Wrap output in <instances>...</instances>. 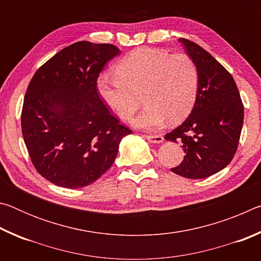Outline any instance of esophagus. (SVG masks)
Returning <instances> with one entry per match:
<instances>
[{"mask_svg":"<svg viewBox=\"0 0 261 261\" xmlns=\"http://www.w3.org/2000/svg\"><path fill=\"white\" fill-rule=\"evenodd\" d=\"M149 143H154V144H160L163 141V137L160 135H154V136H145Z\"/></svg>","mask_w":261,"mask_h":261,"instance_id":"34e87169","label":"esophagus"}]
</instances>
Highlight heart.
<instances>
[{"label": "heart", "instance_id": "heart-1", "mask_svg": "<svg viewBox=\"0 0 261 261\" xmlns=\"http://www.w3.org/2000/svg\"><path fill=\"white\" fill-rule=\"evenodd\" d=\"M116 77L102 74L96 91L103 103L122 121L132 117L146 105L132 124L144 130H155L182 121L191 112L197 98L199 73L191 57L154 48L132 50L115 65Z\"/></svg>", "mask_w": 261, "mask_h": 261}]
</instances>
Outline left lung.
Here are the masks:
<instances>
[{
    "mask_svg": "<svg viewBox=\"0 0 261 261\" xmlns=\"http://www.w3.org/2000/svg\"><path fill=\"white\" fill-rule=\"evenodd\" d=\"M199 73L196 102L182 124L165 136L182 141L184 159L171 171L183 177L200 179L226 168L237 151L244 120L240 92L235 81L208 51L180 38Z\"/></svg>",
    "mask_w": 261,
    "mask_h": 261,
    "instance_id": "left-lung-1",
    "label": "left lung"
}]
</instances>
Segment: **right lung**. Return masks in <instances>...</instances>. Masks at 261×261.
<instances>
[{
	"label": "right lung",
	"instance_id": "1",
	"mask_svg": "<svg viewBox=\"0 0 261 261\" xmlns=\"http://www.w3.org/2000/svg\"><path fill=\"white\" fill-rule=\"evenodd\" d=\"M120 54L110 43L79 41L48 60L31 79L21 132L35 169L57 187L95 182L114 163L123 137L131 134L96 91L103 65Z\"/></svg>",
	"mask_w": 261,
	"mask_h": 261
}]
</instances>
